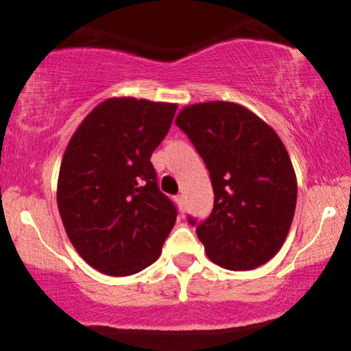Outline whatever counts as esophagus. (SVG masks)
Instances as JSON below:
<instances>
[{
  "mask_svg": "<svg viewBox=\"0 0 351 351\" xmlns=\"http://www.w3.org/2000/svg\"><path fill=\"white\" fill-rule=\"evenodd\" d=\"M176 203H177V206H179L180 211L184 213V209H185V197H184V195H177Z\"/></svg>",
  "mask_w": 351,
  "mask_h": 351,
  "instance_id": "esophagus-1",
  "label": "esophagus"
}]
</instances>
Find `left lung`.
<instances>
[{
  "label": "left lung",
  "instance_id": "8db88e82",
  "mask_svg": "<svg viewBox=\"0 0 351 351\" xmlns=\"http://www.w3.org/2000/svg\"><path fill=\"white\" fill-rule=\"evenodd\" d=\"M176 124L211 177L215 204L197 226L208 258L230 271L265 265L284 245L297 206V176L285 145L261 117L230 101L186 106Z\"/></svg>",
  "mask_w": 351,
  "mask_h": 351
}]
</instances>
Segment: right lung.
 Masks as SVG:
<instances>
[{
    "label": "right lung",
    "mask_w": 351,
    "mask_h": 351,
    "mask_svg": "<svg viewBox=\"0 0 351 351\" xmlns=\"http://www.w3.org/2000/svg\"><path fill=\"white\" fill-rule=\"evenodd\" d=\"M177 104L109 98L82 121L62 156L58 209L77 253L103 274L124 277L161 256L177 209L159 192L152 154Z\"/></svg>",
    "instance_id": "obj_1"
}]
</instances>
